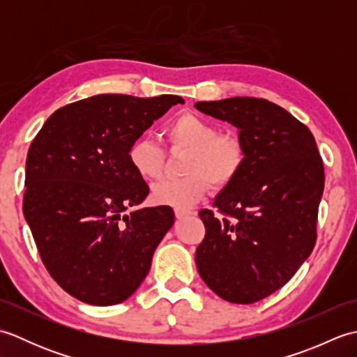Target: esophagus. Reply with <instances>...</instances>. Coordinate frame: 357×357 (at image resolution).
<instances>
[{"instance_id": "34e87169", "label": "esophagus", "mask_w": 357, "mask_h": 357, "mask_svg": "<svg viewBox=\"0 0 357 357\" xmlns=\"http://www.w3.org/2000/svg\"><path fill=\"white\" fill-rule=\"evenodd\" d=\"M174 215H176L178 219H185V218H190L193 215V211L187 208H176L174 210Z\"/></svg>"}]
</instances>
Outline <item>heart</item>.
Segmentation results:
<instances>
[{
    "label": "heart",
    "mask_w": 357,
    "mask_h": 357,
    "mask_svg": "<svg viewBox=\"0 0 357 357\" xmlns=\"http://www.w3.org/2000/svg\"><path fill=\"white\" fill-rule=\"evenodd\" d=\"M165 139L172 150L185 151L179 179H162L151 188V201L158 206L188 208L216 188L230 185L244 169L247 149L234 133H219L210 119L195 113H183L165 128ZM164 150L155 141L138 138L128 149V162L142 179L161 176Z\"/></svg>",
    "instance_id": "obj_1"
}]
</instances>
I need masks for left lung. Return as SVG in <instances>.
Segmentation results:
<instances>
[{"label": "left lung", "mask_w": 357, "mask_h": 357, "mask_svg": "<svg viewBox=\"0 0 357 357\" xmlns=\"http://www.w3.org/2000/svg\"><path fill=\"white\" fill-rule=\"evenodd\" d=\"M195 107L239 128L247 158L239 176L199 216L196 250L204 282L233 304L284 287L316 244L324 164L308 127L262 98L201 101Z\"/></svg>", "instance_id": "obj_1"}]
</instances>
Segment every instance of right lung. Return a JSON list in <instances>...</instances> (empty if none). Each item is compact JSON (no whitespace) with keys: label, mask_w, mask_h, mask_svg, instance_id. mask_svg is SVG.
I'll list each match as a JSON object with an SVG mask.
<instances>
[{"label":"right lung","mask_w":357,"mask_h":357,"mask_svg":"<svg viewBox=\"0 0 357 357\" xmlns=\"http://www.w3.org/2000/svg\"><path fill=\"white\" fill-rule=\"evenodd\" d=\"M176 95H96L58 109L30 144L24 218L55 282L90 305H115L147 276L174 222L169 206L124 215L149 195L128 149Z\"/></svg>","instance_id":"obj_1"}]
</instances>
